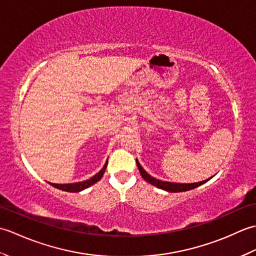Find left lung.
I'll return each mask as SVG.
<instances>
[{
	"label": "left lung",
	"mask_w": 256,
	"mask_h": 256,
	"mask_svg": "<svg viewBox=\"0 0 256 256\" xmlns=\"http://www.w3.org/2000/svg\"><path fill=\"white\" fill-rule=\"evenodd\" d=\"M136 165L138 167V170H140V176H142L146 182H150V184H153V186L160 188V189H162V190H166V192H188V190H192V189H194L197 188L199 186H201V184L206 182L208 180H210V179L214 177H210L208 179H206V180H202V182H192V184H179V182H162V180H160V179H156L154 177H152L150 174L146 172V170H144V168L140 166V162L136 160Z\"/></svg>",
	"instance_id": "8db88e82"
}]
</instances>
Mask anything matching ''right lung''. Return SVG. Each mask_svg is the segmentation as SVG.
I'll use <instances>...</instances> for the list:
<instances>
[{
    "label": "right lung",
    "instance_id": "add662e5",
    "mask_svg": "<svg viewBox=\"0 0 256 256\" xmlns=\"http://www.w3.org/2000/svg\"><path fill=\"white\" fill-rule=\"evenodd\" d=\"M106 166H108V160L106 162L104 166H103V168L99 172L96 174L94 177H91L90 179H86V180H84V182H74V184H52V182H50V184H52V187H55L57 189H60V190H64V192H82L84 189L92 186V184L100 180V179L103 176V174H104V172L106 170Z\"/></svg>",
    "mask_w": 256,
    "mask_h": 256
}]
</instances>
